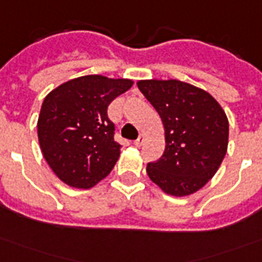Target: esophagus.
<instances>
[{
    "mask_svg": "<svg viewBox=\"0 0 262 262\" xmlns=\"http://www.w3.org/2000/svg\"><path fill=\"white\" fill-rule=\"evenodd\" d=\"M144 141H145V134H141V135L138 137V139H135V141H134V145H135V146H141V145L144 144Z\"/></svg>",
    "mask_w": 262,
    "mask_h": 262,
    "instance_id": "34e87169",
    "label": "esophagus"
}]
</instances>
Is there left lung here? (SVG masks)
Wrapping results in <instances>:
<instances>
[{"instance_id": "left-lung-1", "label": "left lung", "mask_w": 262, "mask_h": 262, "mask_svg": "<svg viewBox=\"0 0 262 262\" xmlns=\"http://www.w3.org/2000/svg\"><path fill=\"white\" fill-rule=\"evenodd\" d=\"M137 85L165 127V152L148 163L146 173L169 195L194 194L215 176L226 155V113L207 91L187 82L142 79Z\"/></svg>"}]
</instances>
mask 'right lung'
<instances>
[{"instance_id": "obj_1", "label": "right lung", "mask_w": 262, "mask_h": 262, "mask_svg": "<svg viewBox=\"0 0 262 262\" xmlns=\"http://www.w3.org/2000/svg\"><path fill=\"white\" fill-rule=\"evenodd\" d=\"M125 78L85 75L61 83L40 108L37 137L41 154L67 186L88 190L110 174L120 158L108 104L133 86Z\"/></svg>"}]
</instances>
